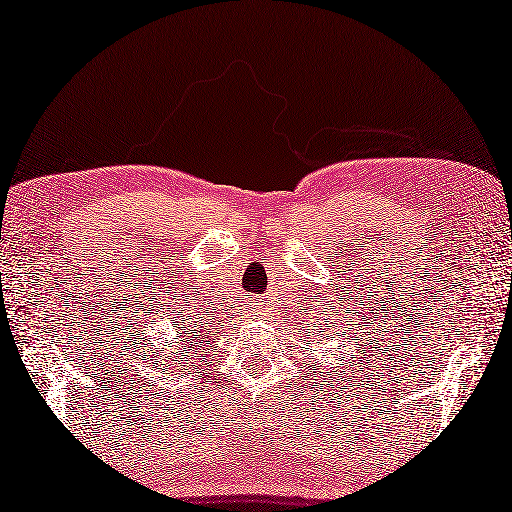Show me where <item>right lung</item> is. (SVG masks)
Masks as SVG:
<instances>
[{
	"mask_svg": "<svg viewBox=\"0 0 512 512\" xmlns=\"http://www.w3.org/2000/svg\"><path fill=\"white\" fill-rule=\"evenodd\" d=\"M195 339H198V334H195L193 330H189V339H182V345H184V347H187V341H189V343H193Z\"/></svg>",
	"mask_w": 512,
	"mask_h": 512,
	"instance_id": "obj_1",
	"label": "right lung"
}]
</instances>
